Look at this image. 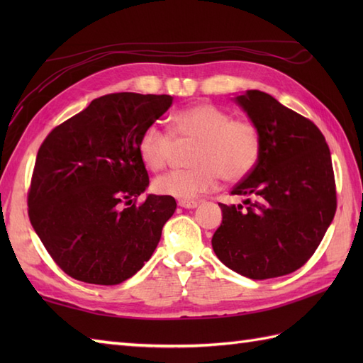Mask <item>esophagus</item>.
<instances>
[{
  "label": "esophagus",
  "mask_w": 363,
  "mask_h": 363,
  "mask_svg": "<svg viewBox=\"0 0 363 363\" xmlns=\"http://www.w3.org/2000/svg\"><path fill=\"white\" fill-rule=\"evenodd\" d=\"M177 204H179L181 207H184V209H195V207L198 206V203L195 201V199H179V201H177Z\"/></svg>",
  "instance_id": "esophagus-1"
}]
</instances>
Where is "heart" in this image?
Segmentation results:
<instances>
[{
	"mask_svg": "<svg viewBox=\"0 0 363 363\" xmlns=\"http://www.w3.org/2000/svg\"><path fill=\"white\" fill-rule=\"evenodd\" d=\"M174 142H195L190 150V167L173 169L156 177L159 195L189 199L218 186L220 177L238 182L252 173L262 156V135L256 123L233 118L230 112L212 103H198L176 112L172 133L159 123L146 126L137 142L143 164L152 172L164 169L174 150Z\"/></svg>",
	"mask_w": 363,
	"mask_h": 363,
	"instance_id": "1",
	"label": "heart"
}]
</instances>
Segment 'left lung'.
<instances>
[{
    "mask_svg": "<svg viewBox=\"0 0 363 363\" xmlns=\"http://www.w3.org/2000/svg\"><path fill=\"white\" fill-rule=\"evenodd\" d=\"M235 101L260 130L262 156L230 191L248 196L245 206L220 203L212 248L228 268L262 281L296 272L313 256L335 215V177L313 121L260 90Z\"/></svg>",
    "mask_w": 363,
    "mask_h": 363,
    "instance_id": "1",
    "label": "left lung"
}]
</instances>
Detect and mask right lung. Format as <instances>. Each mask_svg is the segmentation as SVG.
I'll return each mask as SVG.
<instances>
[{
	"instance_id": "right-lung-1",
	"label": "right lung",
	"mask_w": 363,
	"mask_h": 363,
	"mask_svg": "<svg viewBox=\"0 0 363 363\" xmlns=\"http://www.w3.org/2000/svg\"><path fill=\"white\" fill-rule=\"evenodd\" d=\"M169 95L121 91L94 99L38 148L28 215L56 265L73 279L117 285L148 262L173 196L148 195L137 151L142 130L168 111Z\"/></svg>"
}]
</instances>
